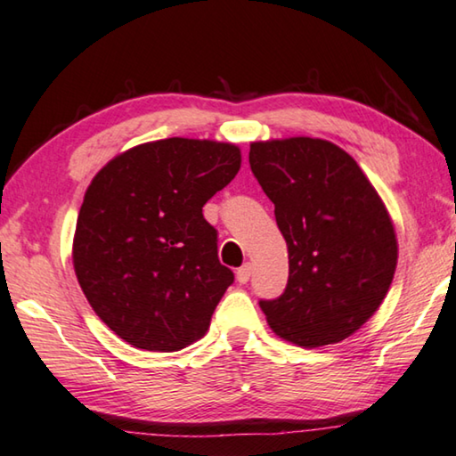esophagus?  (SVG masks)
<instances>
[{
	"label": "esophagus",
	"mask_w": 456,
	"mask_h": 456,
	"mask_svg": "<svg viewBox=\"0 0 456 456\" xmlns=\"http://www.w3.org/2000/svg\"><path fill=\"white\" fill-rule=\"evenodd\" d=\"M249 278H251V264H243L240 270H237V281H240V284H248Z\"/></svg>",
	"instance_id": "34e87169"
}]
</instances>
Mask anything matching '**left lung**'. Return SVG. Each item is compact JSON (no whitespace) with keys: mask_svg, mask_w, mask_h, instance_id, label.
<instances>
[{"mask_svg":"<svg viewBox=\"0 0 456 456\" xmlns=\"http://www.w3.org/2000/svg\"><path fill=\"white\" fill-rule=\"evenodd\" d=\"M249 166L273 202L288 245V284L259 300L276 335L322 346L353 335L394 280L397 241L379 194L357 162L314 137L256 142Z\"/></svg>","mask_w":456,"mask_h":456,"instance_id":"8db88e82","label":"left lung"}]
</instances>
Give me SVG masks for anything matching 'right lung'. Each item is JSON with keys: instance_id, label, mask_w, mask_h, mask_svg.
Listing matches in <instances>:
<instances>
[{"instance_id": "obj_1", "label": "right lung", "mask_w": 456, "mask_h": 456, "mask_svg": "<svg viewBox=\"0 0 456 456\" xmlns=\"http://www.w3.org/2000/svg\"><path fill=\"white\" fill-rule=\"evenodd\" d=\"M240 166L231 143L168 137L127 150L93 178L72 262L89 305L126 343L170 353L207 332L235 276L202 207Z\"/></svg>"}]
</instances>
